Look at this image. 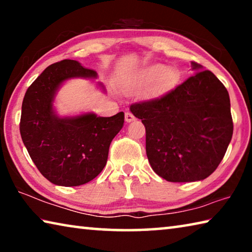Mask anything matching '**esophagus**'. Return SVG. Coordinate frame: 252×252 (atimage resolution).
<instances>
[{
    "mask_svg": "<svg viewBox=\"0 0 252 252\" xmlns=\"http://www.w3.org/2000/svg\"><path fill=\"white\" fill-rule=\"evenodd\" d=\"M135 120V117L133 116V114L132 113H130V112H126V122H132V121H134Z\"/></svg>",
    "mask_w": 252,
    "mask_h": 252,
    "instance_id": "esophagus-1",
    "label": "esophagus"
}]
</instances>
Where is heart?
Here are the masks:
<instances>
[{"mask_svg":"<svg viewBox=\"0 0 252 252\" xmlns=\"http://www.w3.org/2000/svg\"><path fill=\"white\" fill-rule=\"evenodd\" d=\"M156 76H159L162 82H170L173 79V71L171 69H165L164 65L162 64H155L140 72L136 79L139 81H144L156 78Z\"/></svg>","mask_w":252,"mask_h":252,"instance_id":"obj_1","label":"heart"}]
</instances>
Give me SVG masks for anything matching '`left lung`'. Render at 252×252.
Here are the masks:
<instances>
[{
    "mask_svg": "<svg viewBox=\"0 0 252 252\" xmlns=\"http://www.w3.org/2000/svg\"><path fill=\"white\" fill-rule=\"evenodd\" d=\"M176 89L130 106L146 126L151 168L170 182L203 180L218 168L232 138L227 89L202 65Z\"/></svg>",
    "mask_w": 252,
    "mask_h": 252,
    "instance_id": "obj_1",
    "label": "left lung"
}]
</instances>
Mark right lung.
I'll use <instances>...</instances> for the list:
<instances>
[{
	"label": "right lung",
	"instance_id": "1",
	"mask_svg": "<svg viewBox=\"0 0 252 252\" xmlns=\"http://www.w3.org/2000/svg\"><path fill=\"white\" fill-rule=\"evenodd\" d=\"M74 78L94 80L97 73L74 60L46 67L25 93L20 122L22 141L34 164L50 182L63 187L84 185L103 170L111 141L125 123L123 112L108 118L93 112L59 117L55 95L63 82Z\"/></svg>",
	"mask_w": 252,
	"mask_h": 252
}]
</instances>
